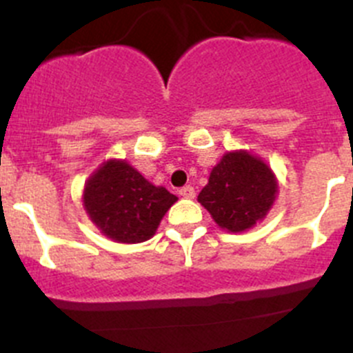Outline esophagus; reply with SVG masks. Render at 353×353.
Segmentation results:
<instances>
[{"instance_id":"1","label":"esophagus","mask_w":353,"mask_h":353,"mask_svg":"<svg viewBox=\"0 0 353 353\" xmlns=\"http://www.w3.org/2000/svg\"><path fill=\"white\" fill-rule=\"evenodd\" d=\"M179 194L183 198H194V188L193 186H184V188H181L179 190Z\"/></svg>"}]
</instances>
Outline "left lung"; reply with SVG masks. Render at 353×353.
Listing matches in <instances>:
<instances>
[{
	"label": "left lung",
	"instance_id": "8db88e82",
	"mask_svg": "<svg viewBox=\"0 0 353 353\" xmlns=\"http://www.w3.org/2000/svg\"><path fill=\"white\" fill-rule=\"evenodd\" d=\"M275 194L270 167L248 152H232L213 167L198 201L222 229L243 232L266 215Z\"/></svg>",
	"mask_w": 353,
	"mask_h": 353
}]
</instances>
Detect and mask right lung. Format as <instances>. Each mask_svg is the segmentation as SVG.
I'll return each instance as SVG.
<instances>
[{"label": "right lung", "instance_id": "obj_1", "mask_svg": "<svg viewBox=\"0 0 353 353\" xmlns=\"http://www.w3.org/2000/svg\"><path fill=\"white\" fill-rule=\"evenodd\" d=\"M177 201L165 188L148 183L124 160H109L88 179L83 205L92 222L117 243L150 239Z\"/></svg>", "mask_w": 353, "mask_h": 353}]
</instances>
